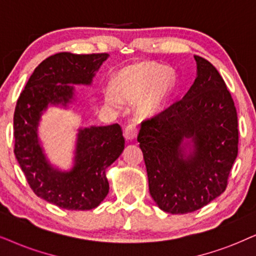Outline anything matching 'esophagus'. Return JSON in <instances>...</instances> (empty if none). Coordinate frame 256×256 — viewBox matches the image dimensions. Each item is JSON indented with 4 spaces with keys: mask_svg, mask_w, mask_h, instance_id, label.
<instances>
[{
    "mask_svg": "<svg viewBox=\"0 0 256 256\" xmlns=\"http://www.w3.org/2000/svg\"><path fill=\"white\" fill-rule=\"evenodd\" d=\"M137 125H136L134 122H130V124L126 125L124 130V137L128 139V140H132V139H134L136 136H137Z\"/></svg>",
    "mask_w": 256,
    "mask_h": 256,
    "instance_id": "esophagus-1",
    "label": "esophagus"
}]
</instances>
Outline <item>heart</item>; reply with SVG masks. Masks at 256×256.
I'll return each instance as SVG.
<instances>
[{
  "mask_svg": "<svg viewBox=\"0 0 256 256\" xmlns=\"http://www.w3.org/2000/svg\"><path fill=\"white\" fill-rule=\"evenodd\" d=\"M171 76L160 64L143 62L130 66L119 74L114 84V90L106 92V100L117 104L119 99L124 102L138 100V111L142 114H150L163 104L169 92Z\"/></svg>",
  "mask_w": 256,
  "mask_h": 256,
  "instance_id": "heart-1",
  "label": "heart"
}]
</instances>
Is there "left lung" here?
I'll list each match as a JSON object with an SVG mask.
<instances>
[{"mask_svg": "<svg viewBox=\"0 0 256 256\" xmlns=\"http://www.w3.org/2000/svg\"><path fill=\"white\" fill-rule=\"evenodd\" d=\"M194 58L192 86L182 99L142 122L137 138L150 195L170 214L192 212L221 195L238 157V113L230 92L208 60ZM186 146H192L189 154Z\"/></svg>", "mask_w": 256, "mask_h": 256, "instance_id": "obj_1", "label": "left lung"}]
</instances>
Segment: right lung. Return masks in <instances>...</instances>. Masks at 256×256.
Instances as JSON below:
<instances>
[{"instance_id": "add662e5", "label": "right lung", "mask_w": 256, "mask_h": 256, "mask_svg": "<svg viewBox=\"0 0 256 256\" xmlns=\"http://www.w3.org/2000/svg\"><path fill=\"white\" fill-rule=\"evenodd\" d=\"M108 53L62 52L34 70L14 112V154L35 195L67 210H90L108 194L106 169L120 156L125 139L119 124L79 128L74 166L70 171L52 166L38 143V126L48 105L72 102L74 86L90 85Z\"/></svg>"}]
</instances>
